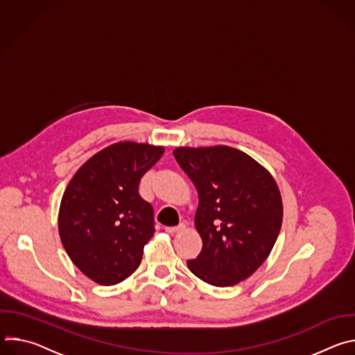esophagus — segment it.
I'll use <instances>...</instances> for the list:
<instances>
[{
	"label": "esophagus",
	"mask_w": 355,
	"mask_h": 355,
	"mask_svg": "<svg viewBox=\"0 0 355 355\" xmlns=\"http://www.w3.org/2000/svg\"><path fill=\"white\" fill-rule=\"evenodd\" d=\"M185 229V225L181 223L178 226H174V227H166V232L170 233V234H174V233H178V232H182Z\"/></svg>",
	"instance_id": "1"
}]
</instances>
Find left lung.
Masks as SVG:
<instances>
[{
    "label": "left lung",
    "instance_id": "obj_1",
    "mask_svg": "<svg viewBox=\"0 0 355 355\" xmlns=\"http://www.w3.org/2000/svg\"><path fill=\"white\" fill-rule=\"evenodd\" d=\"M174 157L198 191L195 229L202 250L189 271L214 286H232L267 260L284 208L271 173L229 146L177 147Z\"/></svg>",
    "mask_w": 355,
    "mask_h": 355
}]
</instances>
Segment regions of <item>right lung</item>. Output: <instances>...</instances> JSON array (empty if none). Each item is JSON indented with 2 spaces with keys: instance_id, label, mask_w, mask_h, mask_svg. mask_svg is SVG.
Masks as SVG:
<instances>
[{
  "instance_id": "add662e5",
  "label": "right lung",
  "mask_w": 355,
  "mask_h": 355,
  "mask_svg": "<svg viewBox=\"0 0 355 355\" xmlns=\"http://www.w3.org/2000/svg\"><path fill=\"white\" fill-rule=\"evenodd\" d=\"M164 147L119 141L88 159L70 180L59 209V234L73 264L99 285H115L139 267L155 234L153 208L140 178Z\"/></svg>"
}]
</instances>
